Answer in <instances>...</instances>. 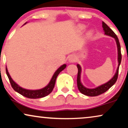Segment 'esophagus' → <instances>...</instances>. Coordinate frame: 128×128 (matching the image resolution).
I'll return each mask as SVG.
<instances>
[{"mask_svg": "<svg viewBox=\"0 0 128 128\" xmlns=\"http://www.w3.org/2000/svg\"><path fill=\"white\" fill-rule=\"evenodd\" d=\"M68 61H69V62H76V59L75 56H70L69 58H68Z\"/></svg>", "mask_w": 128, "mask_h": 128, "instance_id": "esophagus-1", "label": "esophagus"}]
</instances>
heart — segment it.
<instances>
[{
    "label": "heart",
    "mask_w": 128,
    "mask_h": 128,
    "mask_svg": "<svg viewBox=\"0 0 128 128\" xmlns=\"http://www.w3.org/2000/svg\"><path fill=\"white\" fill-rule=\"evenodd\" d=\"M80 28L81 29H83V28H84V27L83 26H81L80 27Z\"/></svg>",
    "instance_id": "b5f03b06"
}]
</instances>
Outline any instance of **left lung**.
I'll list each match as a JSON object with an SVG mask.
<instances>
[{"label": "left lung", "instance_id": "1", "mask_svg": "<svg viewBox=\"0 0 128 128\" xmlns=\"http://www.w3.org/2000/svg\"><path fill=\"white\" fill-rule=\"evenodd\" d=\"M102 27L103 28V30L104 31V34L109 35L113 38L115 39L116 44H117L118 47V67L117 68V71L114 74L112 78L109 82H107L106 83L100 86L95 88H87L83 85L80 82V75H81V72H82V69H81V67L79 64H77V67L78 68V74H77V87H78L79 91L83 94L86 95L88 96H97L98 95L104 93L107 90L109 89L110 87L116 83V80L118 79V72H119V66H120L121 60H122V54H121V51H120V43H119V39H118V36H116L115 33L109 28L108 26L104 23V22H102Z\"/></svg>", "mask_w": 128, "mask_h": 128}]
</instances>
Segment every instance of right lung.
<instances>
[{
    "instance_id": "obj_1",
    "label": "right lung",
    "mask_w": 128,
    "mask_h": 128,
    "mask_svg": "<svg viewBox=\"0 0 128 128\" xmlns=\"http://www.w3.org/2000/svg\"><path fill=\"white\" fill-rule=\"evenodd\" d=\"M26 24V23H25ZM66 67V64H64L62 66H61L55 72V73L53 75L52 78H51V81L49 83V84L45 87L44 88H42L40 90H26L25 88H22L20 86H19L15 82H14L12 78H11L10 75H9V72L7 70V68H6V74H7L8 78H9V82L11 84V86L14 91H16L18 93L20 94L22 96L26 97L27 98H44V97L46 96L47 95L49 94L52 92L53 88H54L55 83H56V78L57 77L58 75L60 72L64 70Z\"/></svg>"
}]
</instances>
